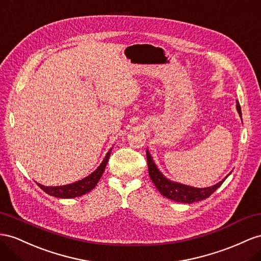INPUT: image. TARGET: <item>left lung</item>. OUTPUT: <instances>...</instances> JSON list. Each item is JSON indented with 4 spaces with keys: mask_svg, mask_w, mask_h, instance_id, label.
I'll return each instance as SVG.
<instances>
[{
    "mask_svg": "<svg viewBox=\"0 0 261 261\" xmlns=\"http://www.w3.org/2000/svg\"><path fill=\"white\" fill-rule=\"evenodd\" d=\"M236 108H237L239 116L242 117V109H240V106H239L238 101L236 105ZM146 159H148V168H149L150 178L156 186L159 192L161 193V194L163 196H165L166 198L173 199L178 203L191 204V203L198 202V200H203L207 197H210L227 178V176H226L223 181H220L219 183L213 185V186H210V188H205V189L193 188V186H188V185H184L181 183L173 182V181H170V179L166 178L156 168V165H155L154 161H153V159L148 150H146Z\"/></svg>",
    "mask_w": 261,
    "mask_h": 261,
    "instance_id": "1",
    "label": "left lung"
}]
</instances>
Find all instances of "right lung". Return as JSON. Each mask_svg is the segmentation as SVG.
Wrapping results in <instances>:
<instances>
[{
	"instance_id": "obj_1",
	"label": "right lung",
	"mask_w": 261,
	"mask_h": 261,
	"mask_svg": "<svg viewBox=\"0 0 261 261\" xmlns=\"http://www.w3.org/2000/svg\"><path fill=\"white\" fill-rule=\"evenodd\" d=\"M110 152H111V150L107 153V155L103 159V161L98 166V169L95 172H92L90 175H88L83 179H80V181H78V182H75L72 184L63 185V186H44L39 183H37V185L45 193H47L48 195L55 196L58 198H73V197L82 196V195L86 194V193H88L91 190L95 189V186L99 182V179H100V177H101L102 173L106 169L107 163H108Z\"/></svg>"
}]
</instances>
